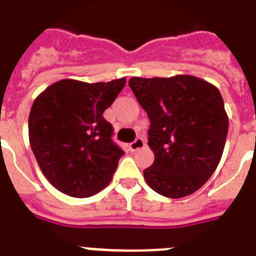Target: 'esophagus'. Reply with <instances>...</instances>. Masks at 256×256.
I'll use <instances>...</instances> for the list:
<instances>
[{
    "instance_id": "1",
    "label": "esophagus",
    "mask_w": 256,
    "mask_h": 256,
    "mask_svg": "<svg viewBox=\"0 0 256 256\" xmlns=\"http://www.w3.org/2000/svg\"><path fill=\"white\" fill-rule=\"evenodd\" d=\"M144 146H145V141H144L141 137H137L136 140L133 141V142L130 145V150L132 152H136V150H138V149H142Z\"/></svg>"
}]
</instances>
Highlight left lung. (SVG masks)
I'll return each instance as SVG.
<instances>
[{"mask_svg":"<svg viewBox=\"0 0 256 256\" xmlns=\"http://www.w3.org/2000/svg\"><path fill=\"white\" fill-rule=\"evenodd\" d=\"M148 114L154 162L144 170L152 190L170 199L204 186L222 157L229 119L218 88L199 77H132L128 82Z\"/></svg>","mask_w":256,"mask_h":256,"instance_id":"1","label":"left lung"}]
</instances>
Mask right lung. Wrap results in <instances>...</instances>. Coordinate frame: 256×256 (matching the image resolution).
I'll return each mask as SVG.
<instances>
[{"label":"right lung","mask_w":256,"mask_h":256,"mask_svg":"<svg viewBox=\"0 0 256 256\" xmlns=\"http://www.w3.org/2000/svg\"><path fill=\"white\" fill-rule=\"evenodd\" d=\"M111 82L61 80L34 100L28 116L30 145L44 176L72 198H88L110 184L124 152L111 140L103 112L126 86Z\"/></svg>","instance_id":"right-lung-1"}]
</instances>
